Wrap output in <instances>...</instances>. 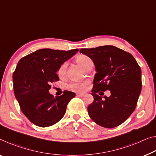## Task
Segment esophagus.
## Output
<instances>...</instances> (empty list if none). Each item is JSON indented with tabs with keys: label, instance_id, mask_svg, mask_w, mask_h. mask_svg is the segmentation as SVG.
<instances>
[{
	"label": "esophagus",
	"instance_id": "34e87169",
	"mask_svg": "<svg viewBox=\"0 0 156 156\" xmlns=\"http://www.w3.org/2000/svg\"><path fill=\"white\" fill-rule=\"evenodd\" d=\"M84 93H77V94H76V95H77V97H83L84 96Z\"/></svg>",
	"mask_w": 156,
	"mask_h": 156
}]
</instances>
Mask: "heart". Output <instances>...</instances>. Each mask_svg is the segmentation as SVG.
Returning <instances> with one entry per match:
<instances>
[{"instance_id":"heart-1","label":"heart","mask_w":156,"mask_h":156,"mask_svg":"<svg viewBox=\"0 0 156 156\" xmlns=\"http://www.w3.org/2000/svg\"><path fill=\"white\" fill-rule=\"evenodd\" d=\"M76 61L78 64H80L81 66L85 69L88 65L91 64L92 61L88 56L85 55H78L77 57H76ZM67 67L66 62H64L63 64L60 65L57 70V74L59 77H62L64 76L65 73H66ZM88 84V81H78V82H72L70 84H69L67 86V88L71 91L77 92H81L85 91L87 87V85Z\"/></svg>"}]
</instances>
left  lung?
<instances>
[{"instance_id":"1","label":"left lung","mask_w":156,"mask_h":156,"mask_svg":"<svg viewBox=\"0 0 156 156\" xmlns=\"http://www.w3.org/2000/svg\"><path fill=\"white\" fill-rule=\"evenodd\" d=\"M80 52L91 58L97 71L92 90L94 101L87 107L90 117L106 128L121 125L137 104L142 85L140 66L130 53L113 45L82 48ZM106 90L111 96L102 99L98 93Z\"/></svg>"}]
</instances>
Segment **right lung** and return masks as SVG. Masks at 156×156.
Listing matches in <instances>:
<instances>
[{"label":"right lung","instance_id":"add662e5","mask_svg":"<svg viewBox=\"0 0 156 156\" xmlns=\"http://www.w3.org/2000/svg\"><path fill=\"white\" fill-rule=\"evenodd\" d=\"M78 51L41 49L19 61L12 75L14 92L22 113L34 125L49 127L63 118L76 94L64 90L55 97L49 90L51 83L59 80L57 71L60 65Z\"/></svg>","mask_w":156,"mask_h":156}]
</instances>
